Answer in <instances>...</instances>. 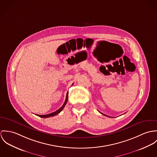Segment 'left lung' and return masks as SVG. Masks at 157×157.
<instances>
[{
	"mask_svg": "<svg viewBox=\"0 0 157 157\" xmlns=\"http://www.w3.org/2000/svg\"><path fill=\"white\" fill-rule=\"evenodd\" d=\"M99 113H101V114H103V115H104V116H107V117H110V116H107V115H105V114H103V113H101V112H100V111H99Z\"/></svg>",
	"mask_w": 157,
	"mask_h": 157,
	"instance_id": "left-lung-1",
	"label": "left lung"
}]
</instances>
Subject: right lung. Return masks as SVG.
Instances as JSON below:
<instances>
[{
    "mask_svg": "<svg viewBox=\"0 0 157 157\" xmlns=\"http://www.w3.org/2000/svg\"><path fill=\"white\" fill-rule=\"evenodd\" d=\"M73 84H72V85H73ZM68 94H69V92L67 91V94H66V100H65V102H64V104L63 105V106H62L59 109H58L57 111H55V112H53V113H51V114H45V115H38V114H36V116H38V117H42V118H48V117H52V116H55V115L59 114V113L63 109V108H64L65 105H66L67 102V101H68Z\"/></svg>",
    "mask_w": 157,
    "mask_h": 157,
    "instance_id": "right-lung-1",
    "label": "right lung"
}]
</instances>
